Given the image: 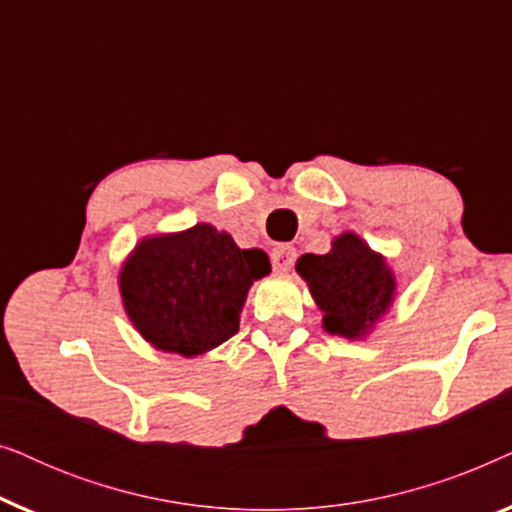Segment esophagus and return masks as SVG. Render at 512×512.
I'll list each match as a JSON object with an SVG mask.
<instances>
[{
	"label": "esophagus",
	"instance_id": "34e87169",
	"mask_svg": "<svg viewBox=\"0 0 512 512\" xmlns=\"http://www.w3.org/2000/svg\"><path fill=\"white\" fill-rule=\"evenodd\" d=\"M296 263V249L289 247V244H279V247L272 249V268L277 272H289Z\"/></svg>",
	"mask_w": 512,
	"mask_h": 512
}]
</instances>
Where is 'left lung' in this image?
<instances>
[{
  "label": "left lung",
  "instance_id": "obj_1",
  "mask_svg": "<svg viewBox=\"0 0 512 512\" xmlns=\"http://www.w3.org/2000/svg\"><path fill=\"white\" fill-rule=\"evenodd\" d=\"M296 272L310 286L331 335L363 340L394 305L396 275L387 258L352 230L333 237L328 254L300 256Z\"/></svg>",
  "mask_w": 512,
  "mask_h": 512
}]
</instances>
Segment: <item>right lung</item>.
Returning <instances> with one entry per match:
<instances>
[{
	"instance_id": "right-lung-1",
	"label": "right lung",
	"mask_w": 512,
	"mask_h": 512,
	"mask_svg": "<svg viewBox=\"0 0 512 512\" xmlns=\"http://www.w3.org/2000/svg\"><path fill=\"white\" fill-rule=\"evenodd\" d=\"M270 275L263 249H240L209 223L137 242L118 272L123 307L153 347L186 359L240 331L256 279Z\"/></svg>"
}]
</instances>
